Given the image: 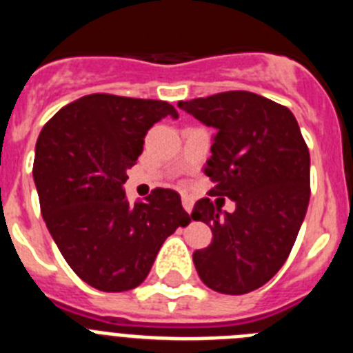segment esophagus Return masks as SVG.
I'll return each instance as SVG.
<instances>
[{"mask_svg":"<svg viewBox=\"0 0 353 353\" xmlns=\"http://www.w3.org/2000/svg\"><path fill=\"white\" fill-rule=\"evenodd\" d=\"M182 205H183V208H185L187 214H191L192 207H194V201H192V198H189V196H183Z\"/></svg>","mask_w":353,"mask_h":353,"instance_id":"34e87169","label":"esophagus"}]
</instances>
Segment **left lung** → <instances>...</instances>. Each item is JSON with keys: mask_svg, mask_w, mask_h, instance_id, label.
<instances>
[{"mask_svg": "<svg viewBox=\"0 0 353 353\" xmlns=\"http://www.w3.org/2000/svg\"><path fill=\"white\" fill-rule=\"evenodd\" d=\"M179 108L217 134L205 166L214 187L191 217L212 230V244L194 251L198 276L208 288L242 295L270 281L285 265L310 203V150L285 105L251 92H223L180 101Z\"/></svg>", "mask_w": 353, "mask_h": 353, "instance_id": "1", "label": "left lung"}]
</instances>
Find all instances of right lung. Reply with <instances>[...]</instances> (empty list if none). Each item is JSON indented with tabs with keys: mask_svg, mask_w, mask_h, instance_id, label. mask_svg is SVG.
<instances>
[{
	"mask_svg": "<svg viewBox=\"0 0 353 353\" xmlns=\"http://www.w3.org/2000/svg\"><path fill=\"white\" fill-rule=\"evenodd\" d=\"M166 117L179 113L164 101L92 93L61 108L37 139L43 221L70 269L101 292L141 285L164 240L191 223L173 189L134 205L123 191L146 132Z\"/></svg>",
	"mask_w": 353,
	"mask_h": 353,
	"instance_id": "right-lung-1",
	"label": "right lung"
}]
</instances>
